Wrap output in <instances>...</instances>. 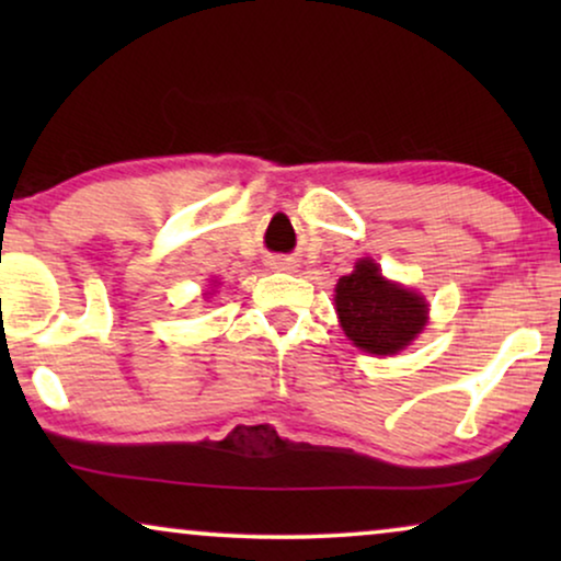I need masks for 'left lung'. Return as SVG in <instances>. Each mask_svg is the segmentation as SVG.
I'll list each match as a JSON object with an SVG mask.
<instances>
[{
	"label": "left lung",
	"instance_id": "obj_1",
	"mask_svg": "<svg viewBox=\"0 0 561 561\" xmlns=\"http://www.w3.org/2000/svg\"><path fill=\"white\" fill-rule=\"evenodd\" d=\"M334 301L344 334L370 355H396L426 324L424 298L382 278L373 260L342 275Z\"/></svg>",
	"mask_w": 561,
	"mask_h": 561
}]
</instances>
